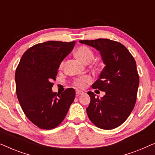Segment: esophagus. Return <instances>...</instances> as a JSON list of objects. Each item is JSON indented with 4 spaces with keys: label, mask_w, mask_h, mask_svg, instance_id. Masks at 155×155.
<instances>
[{
    "label": "esophagus",
    "mask_w": 155,
    "mask_h": 155,
    "mask_svg": "<svg viewBox=\"0 0 155 155\" xmlns=\"http://www.w3.org/2000/svg\"><path fill=\"white\" fill-rule=\"evenodd\" d=\"M83 92L82 91H80V90H76V96H79L80 94H83Z\"/></svg>",
    "instance_id": "1"
}]
</instances>
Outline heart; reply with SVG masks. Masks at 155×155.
Masks as SVG:
<instances>
[{
    "mask_svg": "<svg viewBox=\"0 0 155 155\" xmlns=\"http://www.w3.org/2000/svg\"><path fill=\"white\" fill-rule=\"evenodd\" d=\"M75 54L78 60H80L83 63H85V64L90 63L91 61L93 60L94 56V53H93L92 51L91 50L90 48L87 47V46H80V47H78L75 51ZM63 64H64V62H63V61H62V62L60 63L59 68H60L61 69L63 68ZM90 81L91 78L90 76H84V77H82L81 78L76 80L75 82V84L78 87L84 88V87L86 86L87 83H89Z\"/></svg>",
    "mask_w": 155,
    "mask_h": 155,
    "instance_id": "heart-1",
    "label": "heart"
}]
</instances>
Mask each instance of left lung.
Masks as SVG:
<instances>
[{
  "mask_svg": "<svg viewBox=\"0 0 155 155\" xmlns=\"http://www.w3.org/2000/svg\"><path fill=\"white\" fill-rule=\"evenodd\" d=\"M79 42L96 48L106 65L92 84V88L105 92V95L99 99L94 92H87L90 97L86 109L88 117L99 128H115L128 118L136 102L139 75L135 59L119 42L108 39Z\"/></svg>",
  "mask_w": 155,
  "mask_h": 155,
  "instance_id": "8db88e82",
  "label": "left lung"
}]
</instances>
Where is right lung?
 Listing matches in <instances>:
<instances>
[{
	"label": "right lung",
	"instance_id": "1",
	"mask_svg": "<svg viewBox=\"0 0 155 155\" xmlns=\"http://www.w3.org/2000/svg\"><path fill=\"white\" fill-rule=\"evenodd\" d=\"M75 41H48L37 44L22 55L15 72L16 93L27 118L39 128L50 130L63 121L73 102L75 91L66 89L60 94L52 91L62 61Z\"/></svg>",
	"mask_w": 155,
	"mask_h": 155
}]
</instances>
